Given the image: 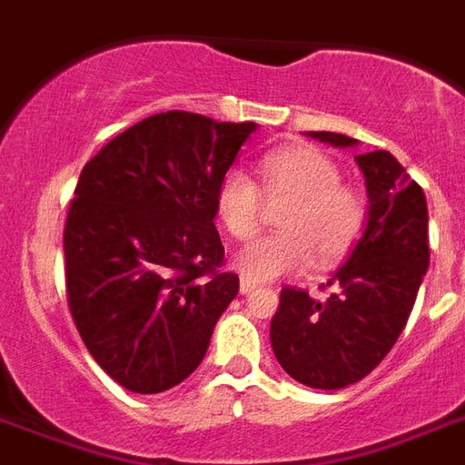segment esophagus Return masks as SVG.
Listing matches in <instances>:
<instances>
[{"label":"esophagus","mask_w":465,"mask_h":465,"mask_svg":"<svg viewBox=\"0 0 465 465\" xmlns=\"http://www.w3.org/2000/svg\"><path fill=\"white\" fill-rule=\"evenodd\" d=\"M258 290V284L246 280V277H241V294H251V292Z\"/></svg>","instance_id":"34e87169"}]
</instances>
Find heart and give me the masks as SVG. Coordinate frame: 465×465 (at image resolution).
I'll use <instances>...</instances> for the list:
<instances>
[{
    "mask_svg": "<svg viewBox=\"0 0 465 465\" xmlns=\"http://www.w3.org/2000/svg\"><path fill=\"white\" fill-rule=\"evenodd\" d=\"M258 185L232 168L214 193L219 222L233 239H253L261 229L262 197L282 204L280 233L248 243L233 258V268L251 282H270L302 272L316 262L332 268L352 253L369 222V200L357 185L342 183V171L316 147H284L268 152L258 163ZM263 195L261 196L260 193Z\"/></svg>",
    "mask_w": 465,
    "mask_h": 465,
    "instance_id": "1",
    "label": "heart"
}]
</instances>
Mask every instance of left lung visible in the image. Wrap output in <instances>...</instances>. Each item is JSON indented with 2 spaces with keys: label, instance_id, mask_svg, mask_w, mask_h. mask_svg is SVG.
<instances>
[{
  "label": "left lung",
  "instance_id": "1",
  "mask_svg": "<svg viewBox=\"0 0 465 465\" xmlns=\"http://www.w3.org/2000/svg\"><path fill=\"white\" fill-rule=\"evenodd\" d=\"M332 147L357 140L309 133ZM369 195V222L345 265L323 284L325 302L306 290L280 292L270 342L280 367L311 389L361 381L396 345L430 265L425 193L389 152L354 156Z\"/></svg>",
  "mask_w": 465,
  "mask_h": 465
}]
</instances>
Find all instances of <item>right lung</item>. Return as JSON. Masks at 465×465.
<instances>
[{
	"mask_svg": "<svg viewBox=\"0 0 465 465\" xmlns=\"http://www.w3.org/2000/svg\"><path fill=\"white\" fill-rule=\"evenodd\" d=\"M255 127L156 113L84 166L64 224L67 304L91 357L123 389L185 381L239 294V275L219 270L214 193Z\"/></svg>",
	"mask_w": 465,
	"mask_h": 465,
	"instance_id": "1",
	"label": "right lung"
}]
</instances>
